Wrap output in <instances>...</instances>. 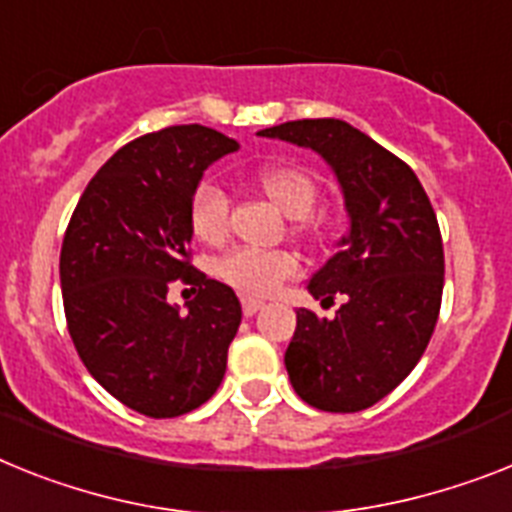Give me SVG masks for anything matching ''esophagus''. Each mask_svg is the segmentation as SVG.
Instances as JSON below:
<instances>
[{
  "instance_id": "34e87169",
  "label": "esophagus",
  "mask_w": 512,
  "mask_h": 512,
  "mask_svg": "<svg viewBox=\"0 0 512 512\" xmlns=\"http://www.w3.org/2000/svg\"><path fill=\"white\" fill-rule=\"evenodd\" d=\"M263 307H265L263 299H255V296H242V312L247 317H252L255 312H260Z\"/></svg>"
}]
</instances>
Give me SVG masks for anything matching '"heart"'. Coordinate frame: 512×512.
I'll return each instance as SVG.
<instances>
[{
    "instance_id": "b5f03b06",
    "label": "heart",
    "mask_w": 512,
    "mask_h": 512,
    "mask_svg": "<svg viewBox=\"0 0 512 512\" xmlns=\"http://www.w3.org/2000/svg\"><path fill=\"white\" fill-rule=\"evenodd\" d=\"M265 195L291 218L307 216L317 203L315 179L294 166H265L257 174ZM231 200L218 182L197 184L190 203V223L203 242H221L229 231ZM216 273L223 283L242 294L263 296L276 291L286 278L299 273V260L289 249L234 247L216 263Z\"/></svg>"
}]
</instances>
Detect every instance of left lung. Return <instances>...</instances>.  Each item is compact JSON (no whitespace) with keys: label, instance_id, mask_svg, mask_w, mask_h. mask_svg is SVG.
Returning a JSON list of instances; mask_svg holds the SVG:
<instances>
[{"label":"left lung","instance_id":"obj_1","mask_svg":"<svg viewBox=\"0 0 512 512\" xmlns=\"http://www.w3.org/2000/svg\"><path fill=\"white\" fill-rule=\"evenodd\" d=\"M315 150L343 195L349 231L307 281L336 317L296 309L286 369L296 395L320 411L375 406L409 377L440 315L445 255L422 182L390 150L341 119H299L257 132Z\"/></svg>","mask_w":512,"mask_h":512}]
</instances>
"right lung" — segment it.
Masks as SVG:
<instances>
[{
	"label": "right lung",
	"instance_id": "add662e5",
	"mask_svg": "<svg viewBox=\"0 0 512 512\" xmlns=\"http://www.w3.org/2000/svg\"><path fill=\"white\" fill-rule=\"evenodd\" d=\"M239 148L203 124H176L119 148L85 187L59 257L64 315L88 372L132 411L171 419L226 375L242 304L187 263L190 203L205 169ZM198 286L187 310L165 296Z\"/></svg>",
	"mask_w": 512,
	"mask_h": 512
}]
</instances>
